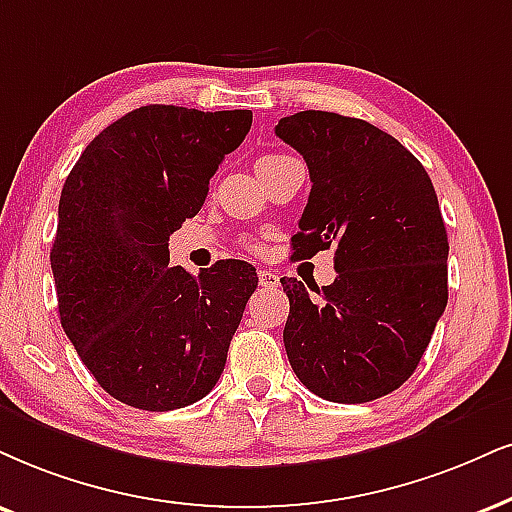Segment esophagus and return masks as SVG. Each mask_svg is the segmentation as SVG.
Returning a JSON list of instances; mask_svg holds the SVG:
<instances>
[{"mask_svg": "<svg viewBox=\"0 0 512 512\" xmlns=\"http://www.w3.org/2000/svg\"><path fill=\"white\" fill-rule=\"evenodd\" d=\"M258 285H261L263 289H275L277 285H280V277H277L275 270H258Z\"/></svg>", "mask_w": 512, "mask_h": 512, "instance_id": "1", "label": "esophagus"}]
</instances>
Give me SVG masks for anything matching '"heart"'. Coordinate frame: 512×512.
Here are the masks:
<instances>
[{"instance_id":"heart-1","label":"heart","mask_w":512,"mask_h":512,"mask_svg":"<svg viewBox=\"0 0 512 512\" xmlns=\"http://www.w3.org/2000/svg\"><path fill=\"white\" fill-rule=\"evenodd\" d=\"M273 156H280V154H268V156H263V159H273ZM263 159H258V161H263Z\"/></svg>"}]
</instances>
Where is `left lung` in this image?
<instances>
[{
  "instance_id": "8db88e82",
  "label": "left lung",
  "mask_w": 512,
  "mask_h": 512,
  "mask_svg": "<svg viewBox=\"0 0 512 512\" xmlns=\"http://www.w3.org/2000/svg\"><path fill=\"white\" fill-rule=\"evenodd\" d=\"M275 135L304 156L311 194L294 256L334 249L337 277L289 296L285 349L306 389L334 403L391 394L418 368L449 301V237L430 175L361 118L299 111Z\"/></svg>"
}]
</instances>
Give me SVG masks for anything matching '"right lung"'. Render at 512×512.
Wrapping results in <instances>:
<instances>
[{
  "instance_id": "1",
  "label": "right lung",
  "mask_w": 512,
  "mask_h": 512,
  "mask_svg": "<svg viewBox=\"0 0 512 512\" xmlns=\"http://www.w3.org/2000/svg\"><path fill=\"white\" fill-rule=\"evenodd\" d=\"M249 128L244 109L140 106L87 144L61 189L49 254L61 327L106 394L132 408H185L225 368L256 268H170L168 237L197 216Z\"/></svg>"
}]
</instances>
